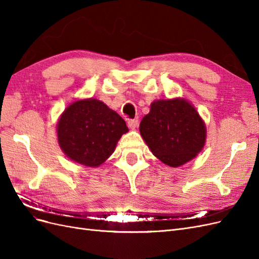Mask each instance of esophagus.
Listing matches in <instances>:
<instances>
[{"label": "esophagus", "mask_w": 259, "mask_h": 259, "mask_svg": "<svg viewBox=\"0 0 259 259\" xmlns=\"http://www.w3.org/2000/svg\"><path fill=\"white\" fill-rule=\"evenodd\" d=\"M137 126H138V119H137V117H135V119L128 121V127L130 128L135 130Z\"/></svg>", "instance_id": "1"}]
</instances>
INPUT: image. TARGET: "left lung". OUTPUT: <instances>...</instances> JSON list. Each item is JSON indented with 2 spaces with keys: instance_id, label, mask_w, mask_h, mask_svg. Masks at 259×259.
<instances>
[{
  "instance_id": "1",
  "label": "left lung",
  "mask_w": 259,
  "mask_h": 259,
  "mask_svg": "<svg viewBox=\"0 0 259 259\" xmlns=\"http://www.w3.org/2000/svg\"><path fill=\"white\" fill-rule=\"evenodd\" d=\"M139 132L153 155L170 167L194 159L206 142L204 121L189 100L179 97L154 100Z\"/></svg>"
}]
</instances>
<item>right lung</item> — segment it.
I'll use <instances>...</instances> for the list:
<instances>
[{"instance_id": "right-lung-1", "label": "right lung", "mask_w": 259, "mask_h": 259, "mask_svg": "<svg viewBox=\"0 0 259 259\" xmlns=\"http://www.w3.org/2000/svg\"><path fill=\"white\" fill-rule=\"evenodd\" d=\"M57 139L67 158L81 165L97 167L115 150L128 132L126 123L96 98L75 100L59 116Z\"/></svg>"}]
</instances>
